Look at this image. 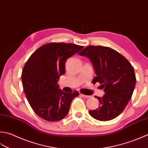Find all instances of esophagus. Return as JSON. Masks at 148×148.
Returning a JSON list of instances; mask_svg holds the SVG:
<instances>
[{
  "mask_svg": "<svg viewBox=\"0 0 148 148\" xmlns=\"http://www.w3.org/2000/svg\"><path fill=\"white\" fill-rule=\"evenodd\" d=\"M82 95L83 97H85V98H90V95H84V94H82Z\"/></svg>",
  "mask_w": 148,
  "mask_h": 148,
  "instance_id": "obj_1",
  "label": "esophagus"
}]
</instances>
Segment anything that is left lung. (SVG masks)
Here are the masks:
<instances>
[{
  "label": "left lung",
  "mask_w": 148,
  "mask_h": 148,
  "mask_svg": "<svg viewBox=\"0 0 148 148\" xmlns=\"http://www.w3.org/2000/svg\"><path fill=\"white\" fill-rule=\"evenodd\" d=\"M78 54L90 60L96 74L92 82H99L105 93L102 97L95 96L99 106L90 110V115L101 121L114 119L132 98L136 83L134 68L122 54L108 47L90 45Z\"/></svg>",
  "instance_id": "1"
}]
</instances>
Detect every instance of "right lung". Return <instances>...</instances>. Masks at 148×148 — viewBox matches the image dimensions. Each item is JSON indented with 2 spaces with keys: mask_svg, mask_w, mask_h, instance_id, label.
Masks as SVG:
<instances>
[{
  "mask_svg": "<svg viewBox=\"0 0 148 148\" xmlns=\"http://www.w3.org/2000/svg\"><path fill=\"white\" fill-rule=\"evenodd\" d=\"M83 48L73 43H46L26 62L22 72L23 88L32 109L43 119L50 122L62 119L72 99L79 95L77 91H62L57 82L65 72L66 59Z\"/></svg>",
  "mask_w": 148,
  "mask_h": 148,
  "instance_id": "obj_1",
  "label": "right lung"
}]
</instances>
